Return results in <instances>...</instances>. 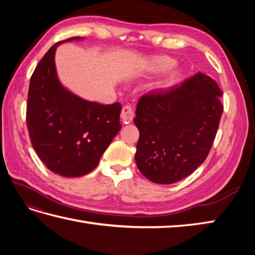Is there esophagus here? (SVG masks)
Segmentation results:
<instances>
[{
    "label": "esophagus",
    "instance_id": "1",
    "mask_svg": "<svg viewBox=\"0 0 255 255\" xmlns=\"http://www.w3.org/2000/svg\"><path fill=\"white\" fill-rule=\"evenodd\" d=\"M121 116L123 118L124 123H130L134 117V110L131 105H125L122 110Z\"/></svg>",
    "mask_w": 255,
    "mask_h": 255
}]
</instances>
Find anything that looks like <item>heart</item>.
Returning a JSON list of instances; mask_svg holds the SVG:
<instances>
[{
  "mask_svg": "<svg viewBox=\"0 0 255 255\" xmlns=\"http://www.w3.org/2000/svg\"><path fill=\"white\" fill-rule=\"evenodd\" d=\"M174 63L175 61L173 60L172 58L166 56H160L155 57L151 60L149 68L151 72H162L174 66ZM178 77H180V74H178L177 71H172L166 75V78L162 81L161 84L163 86H170L176 82L178 80Z\"/></svg>",
  "mask_w": 255,
  "mask_h": 255,
  "instance_id": "1",
  "label": "heart"
}]
</instances>
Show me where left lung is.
<instances>
[{"label":"left lung","mask_w":255,"mask_h":255,"mask_svg":"<svg viewBox=\"0 0 255 255\" xmlns=\"http://www.w3.org/2000/svg\"><path fill=\"white\" fill-rule=\"evenodd\" d=\"M221 95L218 84L198 72L140 97L133 118L139 130L134 159L149 181L178 182L206 160L224 111Z\"/></svg>","instance_id":"1"}]
</instances>
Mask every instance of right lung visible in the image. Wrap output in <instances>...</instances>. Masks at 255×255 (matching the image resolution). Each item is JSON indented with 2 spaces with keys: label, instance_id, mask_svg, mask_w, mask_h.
I'll return each instance as SVG.
<instances>
[{
  "label": "right lung",
  "instance_id": "1",
  "mask_svg": "<svg viewBox=\"0 0 255 255\" xmlns=\"http://www.w3.org/2000/svg\"><path fill=\"white\" fill-rule=\"evenodd\" d=\"M53 45L37 64L27 96L26 123L32 148L56 174L79 177L94 170L121 130L122 105L97 104L73 95L57 77Z\"/></svg>",
  "mask_w": 255,
  "mask_h": 255
}]
</instances>
